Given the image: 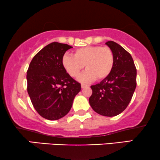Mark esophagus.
<instances>
[{"label": "esophagus", "instance_id": "esophagus-1", "mask_svg": "<svg viewBox=\"0 0 160 160\" xmlns=\"http://www.w3.org/2000/svg\"><path fill=\"white\" fill-rule=\"evenodd\" d=\"M81 86H82V88H87V87H88V84H84V83H82V84H81Z\"/></svg>", "mask_w": 160, "mask_h": 160}]
</instances>
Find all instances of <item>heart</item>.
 Returning <instances> with one entry per match:
<instances>
[{"instance_id": "obj_1", "label": "heart", "mask_w": 160, "mask_h": 160, "mask_svg": "<svg viewBox=\"0 0 160 160\" xmlns=\"http://www.w3.org/2000/svg\"><path fill=\"white\" fill-rule=\"evenodd\" d=\"M62 64L72 77L78 76L85 66L87 70L78 78L81 82L99 81L109 76L114 65V54L108 47L88 46L75 50L74 56L65 54Z\"/></svg>"}]
</instances>
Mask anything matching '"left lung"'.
Instances as JSON below:
<instances>
[{
  "mask_svg": "<svg viewBox=\"0 0 160 160\" xmlns=\"http://www.w3.org/2000/svg\"><path fill=\"white\" fill-rule=\"evenodd\" d=\"M105 44L113 52V68L107 78L90 86L89 102L96 113L111 117L124 111L131 102L137 87V68L131 54L122 46L112 41Z\"/></svg>",
  "mask_w": 160,
  "mask_h": 160,
  "instance_id": "left-lung-1",
  "label": "left lung"
}]
</instances>
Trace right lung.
Returning a JSON list of instances; mask_svg holds the SVG:
<instances>
[{
    "label": "right lung",
    "mask_w": 160,
    "mask_h": 160,
    "mask_svg": "<svg viewBox=\"0 0 160 160\" xmlns=\"http://www.w3.org/2000/svg\"><path fill=\"white\" fill-rule=\"evenodd\" d=\"M72 47L52 42L33 57L27 72V92L39 115L57 120L67 115L81 84L67 72L62 64L64 53Z\"/></svg>",
    "instance_id": "1"
}]
</instances>
